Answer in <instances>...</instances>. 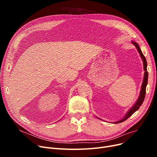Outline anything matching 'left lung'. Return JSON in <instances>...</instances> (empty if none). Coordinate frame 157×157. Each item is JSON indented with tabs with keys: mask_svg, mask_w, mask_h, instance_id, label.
Wrapping results in <instances>:
<instances>
[{
	"mask_svg": "<svg viewBox=\"0 0 157 157\" xmlns=\"http://www.w3.org/2000/svg\"><path fill=\"white\" fill-rule=\"evenodd\" d=\"M132 43L134 44V45L136 47L137 49L138 52L139 53L140 56L143 59V66H144V70L145 71L144 72V79H143V84H142V86H141V92H140V95L138 98V99L137 101V102H136V104L133 105L132 108L128 112L127 114H126V115L125 116V117L123 118V119L114 122V123H121L125 121L126 120H127L130 117H131L132 115L136 111H137L141 105H142L144 100V98H145V95H146V88L147 84V78H148V72L147 71V62L146 60V58L144 56L143 53H142L141 49H140L139 45L136 43L132 41Z\"/></svg>",
	"mask_w": 157,
	"mask_h": 157,
	"instance_id": "left-lung-1",
	"label": "left lung"
}]
</instances>
